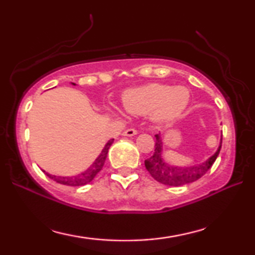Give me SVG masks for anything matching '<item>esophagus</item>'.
<instances>
[{
  "mask_svg": "<svg viewBox=\"0 0 255 255\" xmlns=\"http://www.w3.org/2000/svg\"><path fill=\"white\" fill-rule=\"evenodd\" d=\"M135 134H137V130L134 128H128L123 132V135H127V137H133Z\"/></svg>",
  "mask_w": 255,
  "mask_h": 255,
  "instance_id": "obj_1",
  "label": "esophagus"
}]
</instances>
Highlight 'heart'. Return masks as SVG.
Returning a JSON list of instances; mask_svg holds the SVG:
<instances>
[{
  "label": "heart",
  "mask_w": 255,
  "mask_h": 255,
  "mask_svg": "<svg viewBox=\"0 0 255 255\" xmlns=\"http://www.w3.org/2000/svg\"><path fill=\"white\" fill-rule=\"evenodd\" d=\"M189 90L186 87H172L162 83H149L127 90L122 101L128 113L149 115L155 122H168L176 118L189 103ZM120 114L117 108H111Z\"/></svg>",
  "instance_id": "b5f03b06"
}]
</instances>
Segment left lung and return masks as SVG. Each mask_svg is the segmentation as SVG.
I'll return each mask as SVG.
<instances>
[{"label":"left lung","mask_w":255,"mask_h":255,"mask_svg":"<svg viewBox=\"0 0 255 255\" xmlns=\"http://www.w3.org/2000/svg\"><path fill=\"white\" fill-rule=\"evenodd\" d=\"M162 146L163 141L161 134H155V149L151 158L145 160V167L151 174L152 177L158 182L166 184V186L179 187L183 184L191 183L194 181L201 179L217 159L222 147V137L221 144H219L217 151L214 154L205 160V161L198 163V165L190 166H173L165 161L162 156Z\"/></svg>","instance_id":"1"}]
</instances>
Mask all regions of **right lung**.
Wrapping results in <instances>:
<instances>
[{"label":"right lung","mask_w":255,"mask_h":255,"mask_svg":"<svg viewBox=\"0 0 255 255\" xmlns=\"http://www.w3.org/2000/svg\"><path fill=\"white\" fill-rule=\"evenodd\" d=\"M73 86H75V83H72ZM114 139H110L109 141L107 142L106 146H104L101 154L97 156L95 161L93 162V165L87 168L85 172H82L81 174H78L75 176H57V175H52V174H48L43 170V172L46 174V175L50 177V179L54 180L55 182L60 183V184H66V186H72V187H76V186H83V184L89 183L90 181L94 180V177L97 175V173L102 169V167L106 162L107 155H108V151H109L110 146L113 145Z\"/></svg>","instance_id":"right-lung-1"}]
</instances>
